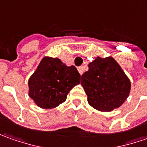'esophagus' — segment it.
Listing matches in <instances>:
<instances>
[{
  "instance_id": "1",
  "label": "esophagus",
  "mask_w": 147,
  "mask_h": 147,
  "mask_svg": "<svg viewBox=\"0 0 147 147\" xmlns=\"http://www.w3.org/2000/svg\"><path fill=\"white\" fill-rule=\"evenodd\" d=\"M78 71L80 75H82V74H83V67H79Z\"/></svg>"
}]
</instances>
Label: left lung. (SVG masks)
I'll return each instance as SVG.
<instances>
[{
    "label": "left lung",
    "instance_id": "8db88e82",
    "mask_svg": "<svg viewBox=\"0 0 147 147\" xmlns=\"http://www.w3.org/2000/svg\"><path fill=\"white\" fill-rule=\"evenodd\" d=\"M81 85L89 105L106 112L119 107L131 89L129 79L112 57H97L90 63L89 71L81 76Z\"/></svg>",
    "mask_w": 147,
    "mask_h": 147
}]
</instances>
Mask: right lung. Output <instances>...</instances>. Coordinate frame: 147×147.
Returning a JSON list of instances; mask_svg holds the SVG:
<instances>
[{
  "label": "right lung",
  "instance_id": "add662e5",
  "mask_svg": "<svg viewBox=\"0 0 147 147\" xmlns=\"http://www.w3.org/2000/svg\"><path fill=\"white\" fill-rule=\"evenodd\" d=\"M80 83V75L74 66L45 57L28 80V94L40 108L52 109L64 102L70 90Z\"/></svg>",
  "mask_w": 147,
  "mask_h": 147
}]
</instances>
